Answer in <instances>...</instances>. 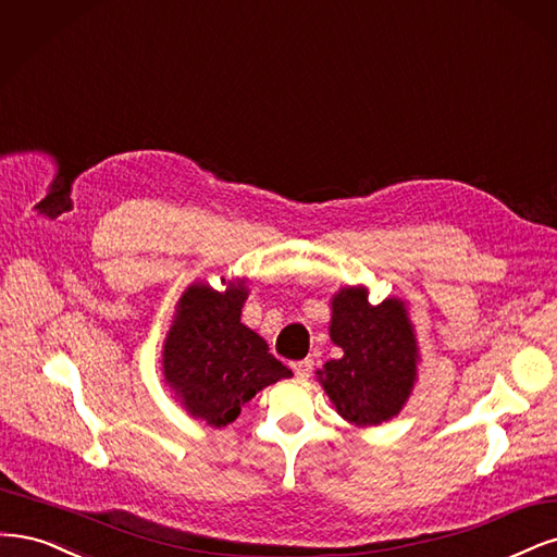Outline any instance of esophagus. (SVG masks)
I'll use <instances>...</instances> for the list:
<instances>
[{"instance_id":"obj_1","label":"esophagus","mask_w":557,"mask_h":557,"mask_svg":"<svg viewBox=\"0 0 557 557\" xmlns=\"http://www.w3.org/2000/svg\"><path fill=\"white\" fill-rule=\"evenodd\" d=\"M312 361L310 358H305V361H296V363H292V370H294V374L296 376H300V380H308L310 376V372H312Z\"/></svg>"}]
</instances>
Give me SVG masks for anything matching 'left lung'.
<instances>
[{"mask_svg":"<svg viewBox=\"0 0 557 557\" xmlns=\"http://www.w3.org/2000/svg\"><path fill=\"white\" fill-rule=\"evenodd\" d=\"M331 339L345 356L317 376L337 414L354 425H380L400 414L417 382V335L400 298L368 302L363 286H345L331 300Z\"/></svg>","mask_w":557,"mask_h":557,"instance_id":"left-lung-1","label":"left lung"}]
</instances>
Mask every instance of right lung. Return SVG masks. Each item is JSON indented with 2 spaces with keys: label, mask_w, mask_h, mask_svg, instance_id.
Here are the masks:
<instances>
[{
  "label": "right lung",
  "mask_w": 557,
  "mask_h": 557,
  "mask_svg": "<svg viewBox=\"0 0 557 557\" xmlns=\"http://www.w3.org/2000/svg\"><path fill=\"white\" fill-rule=\"evenodd\" d=\"M243 282L226 292L196 282L177 302L164 343V380L194 419L224 428L240 407L292 370L268 351L265 339L240 324Z\"/></svg>",
  "instance_id": "1"
}]
</instances>
